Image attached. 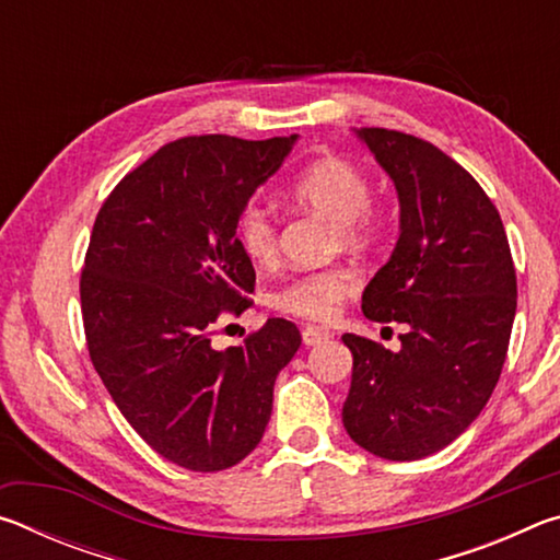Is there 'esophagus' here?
<instances>
[{"instance_id":"esophagus-1","label":"esophagus","mask_w":560,"mask_h":560,"mask_svg":"<svg viewBox=\"0 0 560 560\" xmlns=\"http://www.w3.org/2000/svg\"><path fill=\"white\" fill-rule=\"evenodd\" d=\"M301 338H303V346H318V343H324V340H328V330L316 328V326H306L303 328Z\"/></svg>"}]
</instances>
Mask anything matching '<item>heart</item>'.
<instances>
[{"label":"heart","instance_id":"b5f03b06","mask_svg":"<svg viewBox=\"0 0 560 560\" xmlns=\"http://www.w3.org/2000/svg\"><path fill=\"white\" fill-rule=\"evenodd\" d=\"M293 205L324 217L336 226L343 246H365L375 236L377 220L371 207V185L363 170L343 158H320L293 177L289 185ZM236 242L259 267L277 259V222L259 205H249L236 222ZM358 279L348 267H330L283 283L273 291L271 306L283 314L326 320L336 306L355 291Z\"/></svg>","mask_w":560,"mask_h":560}]
</instances>
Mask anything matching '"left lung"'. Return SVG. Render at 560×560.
Wrapping results in <instances>:
<instances>
[{
	"label": "left lung",
	"mask_w": 560,
	"mask_h": 560,
	"mask_svg": "<svg viewBox=\"0 0 560 560\" xmlns=\"http://www.w3.org/2000/svg\"><path fill=\"white\" fill-rule=\"evenodd\" d=\"M355 136L400 202V236L363 291V314L405 324V334L400 350L343 336L353 353L343 428L375 457L412 462L457 440L494 393L516 316V271L497 207L459 163L407 132Z\"/></svg>",
	"instance_id": "left-lung-1"
}]
</instances>
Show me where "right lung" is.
<instances>
[{
    "label": "right lung",
    "mask_w": 560,
    "mask_h": 560,
    "mask_svg": "<svg viewBox=\"0 0 560 560\" xmlns=\"http://www.w3.org/2000/svg\"><path fill=\"white\" fill-rule=\"evenodd\" d=\"M296 138H179L122 177L93 224L81 273L93 368L177 467L230 469L257 447L301 346L291 320L269 318L242 346L212 348L217 318L249 308L257 281L236 222Z\"/></svg>",
    "instance_id": "add662e5"
}]
</instances>
